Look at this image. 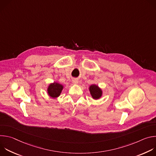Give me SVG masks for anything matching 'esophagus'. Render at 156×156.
Instances as JSON below:
<instances>
[{"label": "esophagus", "instance_id": "1", "mask_svg": "<svg viewBox=\"0 0 156 156\" xmlns=\"http://www.w3.org/2000/svg\"><path fill=\"white\" fill-rule=\"evenodd\" d=\"M73 83H75V84H76V83H78V80H73Z\"/></svg>", "mask_w": 156, "mask_h": 156}]
</instances>
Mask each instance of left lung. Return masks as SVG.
<instances>
[{
    "label": "left lung",
    "mask_w": 156,
    "mask_h": 156,
    "mask_svg": "<svg viewBox=\"0 0 156 156\" xmlns=\"http://www.w3.org/2000/svg\"><path fill=\"white\" fill-rule=\"evenodd\" d=\"M89 91L93 99L95 100L99 99L102 96V90L97 84H93L89 87Z\"/></svg>",
    "instance_id": "obj_1"
}]
</instances>
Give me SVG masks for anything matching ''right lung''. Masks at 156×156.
<instances>
[{"label":"right lung","mask_w":156,"mask_h":156,"mask_svg":"<svg viewBox=\"0 0 156 156\" xmlns=\"http://www.w3.org/2000/svg\"><path fill=\"white\" fill-rule=\"evenodd\" d=\"M63 87V85L55 81L50 83L47 89L48 94L51 98L56 99L60 96Z\"/></svg>","instance_id":"right-lung-1"}]
</instances>
